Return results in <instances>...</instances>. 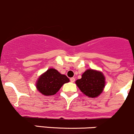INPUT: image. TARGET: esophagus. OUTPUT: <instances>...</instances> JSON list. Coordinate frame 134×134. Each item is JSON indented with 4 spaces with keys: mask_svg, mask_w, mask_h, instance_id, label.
I'll return each instance as SVG.
<instances>
[{
    "mask_svg": "<svg viewBox=\"0 0 134 134\" xmlns=\"http://www.w3.org/2000/svg\"><path fill=\"white\" fill-rule=\"evenodd\" d=\"M70 80H71V82H75V78H70Z\"/></svg>",
    "mask_w": 134,
    "mask_h": 134,
    "instance_id": "esophagus-1",
    "label": "esophagus"
}]
</instances>
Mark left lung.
Instances as JSON below:
<instances>
[{"instance_id": "left-lung-1", "label": "left lung", "mask_w": 134, "mask_h": 134, "mask_svg": "<svg viewBox=\"0 0 134 134\" xmlns=\"http://www.w3.org/2000/svg\"><path fill=\"white\" fill-rule=\"evenodd\" d=\"M76 84L84 94L95 98L101 94L105 87V77L102 72L87 69L82 74V78L76 81Z\"/></svg>"}]
</instances>
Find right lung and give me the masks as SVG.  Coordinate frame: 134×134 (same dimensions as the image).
Listing matches in <instances>:
<instances>
[{"label":"right lung","mask_w":134,"mask_h":134,"mask_svg":"<svg viewBox=\"0 0 134 134\" xmlns=\"http://www.w3.org/2000/svg\"><path fill=\"white\" fill-rule=\"evenodd\" d=\"M69 82L66 75H62L55 69H49L39 77L36 83L37 90L43 95H54L64 83Z\"/></svg>","instance_id":"1"}]
</instances>
